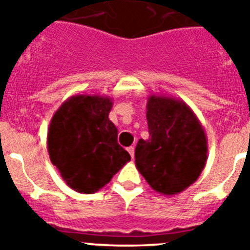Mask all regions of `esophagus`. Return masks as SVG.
I'll use <instances>...</instances> for the list:
<instances>
[{
    "label": "esophagus",
    "mask_w": 250,
    "mask_h": 250,
    "mask_svg": "<svg viewBox=\"0 0 250 250\" xmlns=\"http://www.w3.org/2000/svg\"><path fill=\"white\" fill-rule=\"evenodd\" d=\"M127 151H129V154L131 155V158L134 159V155H135V147L129 146V147H127Z\"/></svg>",
    "instance_id": "obj_1"
}]
</instances>
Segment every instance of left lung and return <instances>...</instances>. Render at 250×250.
<instances>
[{
	"mask_svg": "<svg viewBox=\"0 0 250 250\" xmlns=\"http://www.w3.org/2000/svg\"><path fill=\"white\" fill-rule=\"evenodd\" d=\"M149 139L135 149L136 169L163 195L182 193L207 164L208 140L190 106L180 99L150 95L146 104Z\"/></svg>",
	"mask_w": 250,
	"mask_h": 250,
	"instance_id": "8db88e82",
	"label": "left lung"
}]
</instances>
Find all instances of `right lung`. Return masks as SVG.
<instances>
[{
  "label": "right lung",
  "instance_id": "obj_1",
  "mask_svg": "<svg viewBox=\"0 0 250 250\" xmlns=\"http://www.w3.org/2000/svg\"><path fill=\"white\" fill-rule=\"evenodd\" d=\"M111 109L109 96L75 95L63 101L51 119L50 160L77 193L99 191L131 160L118 144V129L109 119Z\"/></svg>",
  "mask_w": 250,
  "mask_h": 250
}]
</instances>
